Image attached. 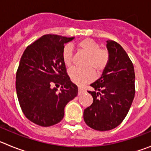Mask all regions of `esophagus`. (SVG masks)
Returning a JSON list of instances; mask_svg holds the SVG:
<instances>
[{"label":"esophagus","mask_w":151,"mask_h":151,"mask_svg":"<svg viewBox=\"0 0 151 151\" xmlns=\"http://www.w3.org/2000/svg\"><path fill=\"white\" fill-rule=\"evenodd\" d=\"M85 89L83 88L78 87V95L83 94V93H85Z\"/></svg>","instance_id":"1"}]
</instances>
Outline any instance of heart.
<instances>
[{"label":"heart","mask_w":151,"mask_h":151,"mask_svg":"<svg viewBox=\"0 0 151 151\" xmlns=\"http://www.w3.org/2000/svg\"><path fill=\"white\" fill-rule=\"evenodd\" d=\"M78 47L83 51L88 58L85 62V69L72 68L69 72V77L73 83L78 85H85L91 82L94 78V72L101 73L104 70L110 60V54L106 49L101 48V45L91 38H85L79 41ZM62 59L65 66H69L73 60V49L71 46L66 45L62 51Z\"/></svg>","instance_id":"obj_1"}]
</instances>
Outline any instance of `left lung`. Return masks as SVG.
Listing matches in <instances>:
<instances>
[{
	"label": "left lung",
	"instance_id": "left-lung-1",
	"mask_svg": "<svg viewBox=\"0 0 151 151\" xmlns=\"http://www.w3.org/2000/svg\"><path fill=\"white\" fill-rule=\"evenodd\" d=\"M110 60L101 78L91 84L93 103L84 110V120L91 129L109 131L123 121L135 94L132 62L119 44L106 41Z\"/></svg>",
	"mask_w": 151,
	"mask_h": 151
}]
</instances>
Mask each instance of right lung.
Listing matches in <instances>:
<instances>
[{"label": "right lung", "instance_id": "1", "mask_svg": "<svg viewBox=\"0 0 151 151\" xmlns=\"http://www.w3.org/2000/svg\"><path fill=\"white\" fill-rule=\"evenodd\" d=\"M73 39L45 35L29 45L21 57L16 76L17 97L24 115L36 125L48 127L60 122L66 105L78 94L62 59L64 45Z\"/></svg>", "mask_w": 151, "mask_h": 151}]
</instances>
